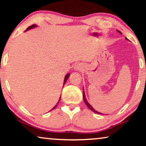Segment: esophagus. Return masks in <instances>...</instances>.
Returning a JSON list of instances; mask_svg holds the SVG:
<instances>
[{
    "label": "esophagus",
    "mask_w": 146,
    "mask_h": 146,
    "mask_svg": "<svg viewBox=\"0 0 146 146\" xmlns=\"http://www.w3.org/2000/svg\"><path fill=\"white\" fill-rule=\"evenodd\" d=\"M74 68L76 70H78V71L82 70L83 68V65L82 64H78L75 66Z\"/></svg>",
    "instance_id": "1"
}]
</instances>
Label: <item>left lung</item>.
Returning <instances> with one entry per match:
<instances>
[{"instance_id": "left-lung-1", "label": "left lung", "mask_w": 146, "mask_h": 146, "mask_svg": "<svg viewBox=\"0 0 146 146\" xmlns=\"http://www.w3.org/2000/svg\"><path fill=\"white\" fill-rule=\"evenodd\" d=\"M118 33L121 34V32H119V31H118ZM126 39L127 40V38H126ZM83 98H84V101L85 104H86L88 108H89L90 110H91L92 111H94V113H99V114H101L102 113L99 112V111H98L96 110H94V108H93V107L92 106H91L90 104H89L88 102V100H86V98L85 93H84V90H83Z\"/></svg>"}]
</instances>
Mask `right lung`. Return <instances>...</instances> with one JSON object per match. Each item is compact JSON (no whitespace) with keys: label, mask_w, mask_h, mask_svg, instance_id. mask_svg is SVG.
I'll use <instances>...</instances> for the list:
<instances>
[{"label":"right lung","mask_w":146,"mask_h":146,"mask_svg":"<svg viewBox=\"0 0 146 146\" xmlns=\"http://www.w3.org/2000/svg\"><path fill=\"white\" fill-rule=\"evenodd\" d=\"M37 27V26H36V25H31V27H28V28H27V30H26V31H28V30H30V29H33V28H35V27ZM69 76H70V74H66V76H65V78H64V84L66 83V80H67V79H68V78ZM64 85H63V86H64ZM60 98H61V96H60V98H59V100H58V103H59V102H60ZM58 103H57V104H58ZM56 106H57V105H56V106H54V107L52 109V110H54V108H56Z\"/></svg>","instance_id":"obj_1"}]
</instances>
